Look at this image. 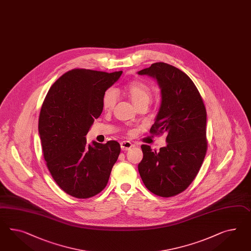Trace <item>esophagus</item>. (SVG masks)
<instances>
[{
  "mask_svg": "<svg viewBox=\"0 0 251 251\" xmlns=\"http://www.w3.org/2000/svg\"><path fill=\"white\" fill-rule=\"evenodd\" d=\"M133 146L134 145L129 141H123L121 143V148L122 151H128V150L131 149Z\"/></svg>",
  "mask_w": 251,
  "mask_h": 251,
  "instance_id": "obj_1",
  "label": "esophagus"
}]
</instances>
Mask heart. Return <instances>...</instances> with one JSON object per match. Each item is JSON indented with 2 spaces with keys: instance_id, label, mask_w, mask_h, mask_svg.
I'll return each mask as SVG.
<instances>
[{
  "instance_id": "heart-1",
  "label": "heart",
  "mask_w": 251,
  "mask_h": 251,
  "mask_svg": "<svg viewBox=\"0 0 251 251\" xmlns=\"http://www.w3.org/2000/svg\"><path fill=\"white\" fill-rule=\"evenodd\" d=\"M123 92L129 97L130 101L136 108L146 105L148 106L151 100V89L149 86L143 81L134 80L129 82L123 88ZM116 103V93L113 89H108L102 99L103 108L109 110L114 107Z\"/></svg>"
}]
</instances>
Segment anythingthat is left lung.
Wrapping results in <instances>:
<instances>
[{"label":"left lung","mask_w":251,"mask_h":251,"mask_svg":"<svg viewBox=\"0 0 251 251\" xmlns=\"http://www.w3.org/2000/svg\"><path fill=\"white\" fill-rule=\"evenodd\" d=\"M138 74L155 78L161 88V106L150 132L167 134V145L159 151L142 145L138 170L151 193L174 197L189 186L203 163L207 149L205 107L194 82L174 66L158 62Z\"/></svg>","instance_id":"1"}]
</instances>
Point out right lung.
I'll return each instance as SVG.
<instances>
[{"label": "right lung", "mask_w": 251, "mask_h": 251, "mask_svg": "<svg viewBox=\"0 0 251 251\" xmlns=\"http://www.w3.org/2000/svg\"><path fill=\"white\" fill-rule=\"evenodd\" d=\"M122 74L72 69L54 82L42 105L38 131L44 158L54 182L71 197L100 194L120 155L116 141L87 145L86 135L101 114L106 90Z\"/></svg>", "instance_id": "1"}]
</instances>
